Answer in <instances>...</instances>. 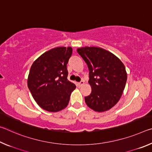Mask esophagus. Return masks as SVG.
Listing matches in <instances>:
<instances>
[{
	"instance_id": "esophagus-1",
	"label": "esophagus",
	"mask_w": 152,
	"mask_h": 152,
	"mask_svg": "<svg viewBox=\"0 0 152 152\" xmlns=\"http://www.w3.org/2000/svg\"><path fill=\"white\" fill-rule=\"evenodd\" d=\"M84 83V81H80V82H78V86H81L83 85Z\"/></svg>"
}]
</instances>
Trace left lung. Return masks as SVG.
Masks as SVG:
<instances>
[{
	"instance_id": "obj_1",
	"label": "left lung",
	"mask_w": 152,
	"mask_h": 152,
	"mask_svg": "<svg viewBox=\"0 0 152 152\" xmlns=\"http://www.w3.org/2000/svg\"><path fill=\"white\" fill-rule=\"evenodd\" d=\"M89 70L92 92L84 97L86 104L97 112L111 109L119 101L127 76L124 64L110 51L97 47L77 49Z\"/></svg>"
}]
</instances>
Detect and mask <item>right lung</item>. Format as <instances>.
<instances>
[{
	"label": "right lung",
	"instance_id": "1",
	"mask_svg": "<svg viewBox=\"0 0 152 152\" xmlns=\"http://www.w3.org/2000/svg\"><path fill=\"white\" fill-rule=\"evenodd\" d=\"M70 47L53 48L40 56L31 67L27 85L35 101L49 112H58L68 104L76 85L67 78Z\"/></svg>",
	"mask_w": 152,
	"mask_h": 152
}]
</instances>
